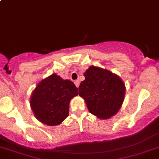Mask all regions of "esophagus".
<instances>
[{
    "mask_svg": "<svg viewBox=\"0 0 159 159\" xmlns=\"http://www.w3.org/2000/svg\"><path fill=\"white\" fill-rule=\"evenodd\" d=\"M75 85H76L77 88L79 87V85H80V81H79V80H76V81H75Z\"/></svg>",
    "mask_w": 159,
    "mask_h": 159,
    "instance_id": "obj_1",
    "label": "esophagus"
}]
</instances>
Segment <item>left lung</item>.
Listing matches in <instances>:
<instances>
[{
	"instance_id": "1",
	"label": "left lung",
	"mask_w": 159,
	"mask_h": 159,
	"mask_svg": "<svg viewBox=\"0 0 159 159\" xmlns=\"http://www.w3.org/2000/svg\"><path fill=\"white\" fill-rule=\"evenodd\" d=\"M80 84L79 95L85 101L90 113L100 119H108L118 113L125 94V85L111 70L90 66Z\"/></svg>"
}]
</instances>
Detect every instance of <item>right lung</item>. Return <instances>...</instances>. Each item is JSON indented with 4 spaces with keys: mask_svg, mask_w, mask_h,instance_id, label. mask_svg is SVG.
<instances>
[{
    "mask_svg": "<svg viewBox=\"0 0 159 159\" xmlns=\"http://www.w3.org/2000/svg\"><path fill=\"white\" fill-rule=\"evenodd\" d=\"M78 94V89L70 80L57 74L41 80L33 90L30 105L35 118L44 125H60L69 115L70 100Z\"/></svg>",
    "mask_w": 159,
    "mask_h": 159,
    "instance_id": "1",
    "label": "right lung"
}]
</instances>
